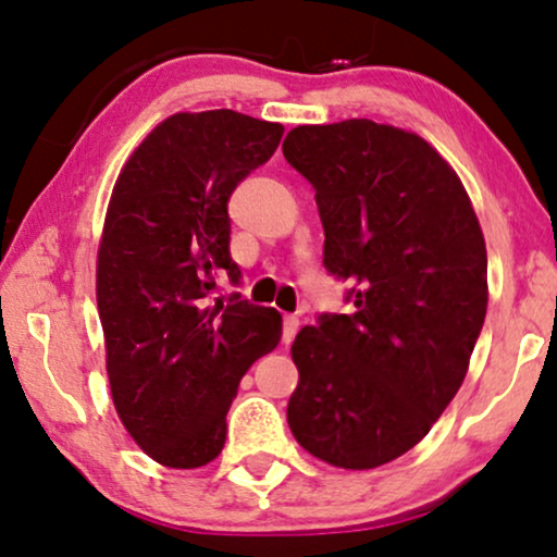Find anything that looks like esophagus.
Segmentation results:
<instances>
[{"label":"esophagus","instance_id":"1","mask_svg":"<svg viewBox=\"0 0 557 557\" xmlns=\"http://www.w3.org/2000/svg\"><path fill=\"white\" fill-rule=\"evenodd\" d=\"M296 330H299V317H296V314H286V317H284V343H286V345L294 341Z\"/></svg>","mask_w":557,"mask_h":557}]
</instances>
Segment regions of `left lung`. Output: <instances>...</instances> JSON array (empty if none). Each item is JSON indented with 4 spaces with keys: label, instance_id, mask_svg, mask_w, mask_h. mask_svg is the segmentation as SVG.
<instances>
[{
    "label": "left lung",
    "instance_id": "obj_1",
    "mask_svg": "<svg viewBox=\"0 0 557 557\" xmlns=\"http://www.w3.org/2000/svg\"><path fill=\"white\" fill-rule=\"evenodd\" d=\"M284 158L309 184L324 269L352 314L299 330L286 420L314 458L368 471L428 435L463 384L488 305L486 243L453 165L373 120L299 125Z\"/></svg>",
    "mask_w": 557,
    "mask_h": 557
}]
</instances>
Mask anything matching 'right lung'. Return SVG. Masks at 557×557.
<instances>
[{
	"label": "right lung",
	"instance_id": "obj_1",
	"mask_svg": "<svg viewBox=\"0 0 557 557\" xmlns=\"http://www.w3.org/2000/svg\"><path fill=\"white\" fill-rule=\"evenodd\" d=\"M284 125L233 110L176 112L114 182L97 252L112 401L140 450L169 468L222 453L237 384L281 341V314L209 305L230 258L227 201L278 148Z\"/></svg>",
	"mask_w": 557,
	"mask_h": 557
}]
</instances>
